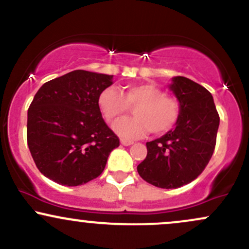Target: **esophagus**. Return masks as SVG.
<instances>
[{
    "label": "esophagus",
    "instance_id": "34e87169",
    "mask_svg": "<svg viewBox=\"0 0 249 249\" xmlns=\"http://www.w3.org/2000/svg\"><path fill=\"white\" fill-rule=\"evenodd\" d=\"M121 144L124 145V146H130V145L133 144V142H128V141H125V139H122Z\"/></svg>",
    "mask_w": 249,
    "mask_h": 249
}]
</instances>
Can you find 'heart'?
Here are the masks:
<instances>
[{"mask_svg":"<svg viewBox=\"0 0 249 249\" xmlns=\"http://www.w3.org/2000/svg\"><path fill=\"white\" fill-rule=\"evenodd\" d=\"M134 108L132 118H124L115 124V131L123 139H137L148 132L161 136L170 132L180 118V104L176 98L151 83L123 88L103 89L98 95V107L107 123H113Z\"/></svg>","mask_w":249,"mask_h":249,"instance_id":"1","label":"heart"}]
</instances>
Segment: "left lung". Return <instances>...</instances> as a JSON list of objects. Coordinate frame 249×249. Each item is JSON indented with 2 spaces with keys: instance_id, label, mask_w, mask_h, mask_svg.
Here are the masks:
<instances>
[{
  "instance_id": "1",
  "label": "left lung",
  "mask_w": 249,
  "mask_h": 249,
  "mask_svg": "<svg viewBox=\"0 0 249 249\" xmlns=\"http://www.w3.org/2000/svg\"><path fill=\"white\" fill-rule=\"evenodd\" d=\"M170 89L180 104L177 126L146 142V158L137 166L145 181L160 188H178L198 178L212 158L220 122L212 95L198 83L177 76Z\"/></svg>"
}]
</instances>
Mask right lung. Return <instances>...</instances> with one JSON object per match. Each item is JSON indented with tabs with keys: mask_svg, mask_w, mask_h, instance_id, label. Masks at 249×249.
I'll use <instances>...</instances> for the list:
<instances>
[{
	"mask_svg": "<svg viewBox=\"0 0 249 249\" xmlns=\"http://www.w3.org/2000/svg\"><path fill=\"white\" fill-rule=\"evenodd\" d=\"M104 73L75 70L44 83L28 110L27 141L39 172L78 186L101 176L119 138L103 119L98 95L112 84Z\"/></svg>",
	"mask_w": 249,
	"mask_h": 249,
	"instance_id": "1",
	"label": "right lung"
}]
</instances>
